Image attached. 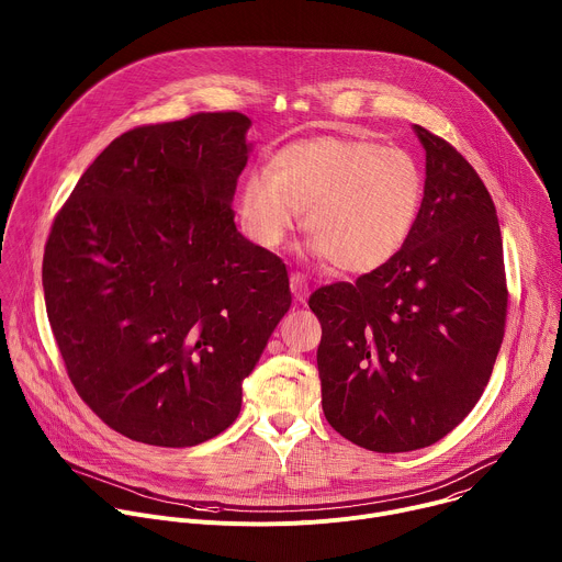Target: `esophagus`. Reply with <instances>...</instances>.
<instances>
[{
    "label": "esophagus",
    "instance_id": "34e87169",
    "mask_svg": "<svg viewBox=\"0 0 562 562\" xmlns=\"http://www.w3.org/2000/svg\"><path fill=\"white\" fill-rule=\"evenodd\" d=\"M291 293H293L295 302H306V297H308V284H306L304 273H300V271H293V273H291Z\"/></svg>",
    "mask_w": 562,
    "mask_h": 562
}]
</instances>
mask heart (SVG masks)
<instances>
[{
	"mask_svg": "<svg viewBox=\"0 0 562 562\" xmlns=\"http://www.w3.org/2000/svg\"><path fill=\"white\" fill-rule=\"evenodd\" d=\"M423 200L425 173L409 150L325 135L284 146L267 176H249L237 213L256 245L278 249L304 211L313 256L345 273H369L407 245Z\"/></svg>",
	"mask_w": 562,
	"mask_h": 562,
	"instance_id": "b5f03b06",
	"label": "heart"
}]
</instances>
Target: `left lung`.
<instances>
[{
  "instance_id": "1",
  "label": "left lung",
  "mask_w": 562,
  "mask_h": 562,
  "mask_svg": "<svg viewBox=\"0 0 562 562\" xmlns=\"http://www.w3.org/2000/svg\"><path fill=\"white\" fill-rule=\"evenodd\" d=\"M425 200L400 254L308 297L323 325L317 371L329 425L400 453L456 429L483 395L505 336L498 215L467 159L425 126Z\"/></svg>"
}]
</instances>
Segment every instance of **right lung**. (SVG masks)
<instances>
[{"mask_svg": "<svg viewBox=\"0 0 562 562\" xmlns=\"http://www.w3.org/2000/svg\"><path fill=\"white\" fill-rule=\"evenodd\" d=\"M249 126L220 111L131 128L53 220L42 282L66 373L135 442L222 434L291 306L284 262L233 222Z\"/></svg>", "mask_w": 562, "mask_h": 562, "instance_id": "1", "label": "right lung"}]
</instances>
